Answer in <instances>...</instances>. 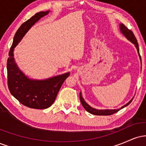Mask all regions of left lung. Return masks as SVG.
I'll return each instance as SVG.
<instances>
[{
    "label": "left lung",
    "mask_w": 146,
    "mask_h": 146,
    "mask_svg": "<svg viewBox=\"0 0 146 146\" xmlns=\"http://www.w3.org/2000/svg\"><path fill=\"white\" fill-rule=\"evenodd\" d=\"M120 30H121V31L122 32L124 36L126 37L130 41H131L133 44H135V46H136L137 51H138V53H139V44H138V42H137V38H135V35H134V33L131 30L128 29V27H126L123 24H120ZM139 56H140V54H139ZM141 58V56H140ZM80 102H81L82 104L83 107L85 108V110H86V111H88V113L93 114V115H113V114H115V113H117V112H118L119 110H121V108H124V107L126 106H128V104H130V102L132 101V100H130V102H128L127 104H125V106H123V107H121V108H119V109H115V110H97V109H94V108H91V107L90 106H88L87 104L85 102L84 100V99L82 97V94L81 93H80Z\"/></svg>",
    "instance_id": "8db88e82"
}]
</instances>
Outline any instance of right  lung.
<instances>
[{"label":"right lung","instance_id":"obj_1","mask_svg":"<svg viewBox=\"0 0 146 146\" xmlns=\"http://www.w3.org/2000/svg\"><path fill=\"white\" fill-rule=\"evenodd\" d=\"M48 11L36 13L21 25L14 37L7 62V85L11 94L22 104L31 108L45 109L53 104L64 80L70 73L53 77L46 80H29L18 69L14 58V49L25 33Z\"/></svg>","mask_w":146,"mask_h":146}]
</instances>
